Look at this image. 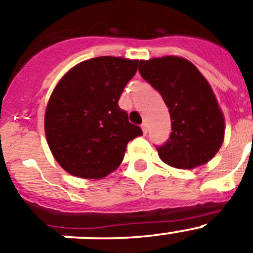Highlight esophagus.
Masks as SVG:
<instances>
[{"mask_svg":"<svg viewBox=\"0 0 253 253\" xmlns=\"http://www.w3.org/2000/svg\"><path fill=\"white\" fill-rule=\"evenodd\" d=\"M141 128H142L143 134L147 133V125H146V124H142V125H141Z\"/></svg>","mask_w":253,"mask_h":253,"instance_id":"obj_1","label":"esophagus"}]
</instances>
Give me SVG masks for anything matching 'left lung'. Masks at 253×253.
Instances as JSON below:
<instances>
[{"mask_svg":"<svg viewBox=\"0 0 253 253\" xmlns=\"http://www.w3.org/2000/svg\"><path fill=\"white\" fill-rule=\"evenodd\" d=\"M138 71L161 93L171 116L169 138L157 146L160 159L181 169L209 162L222 146L225 119L207 80L177 56L140 61Z\"/></svg>","mask_w":253,"mask_h":253,"instance_id":"8db88e82","label":"left lung"}]
</instances>
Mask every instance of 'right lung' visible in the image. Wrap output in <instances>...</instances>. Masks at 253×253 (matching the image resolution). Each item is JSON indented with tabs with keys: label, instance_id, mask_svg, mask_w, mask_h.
Masks as SVG:
<instances>
[{
	"label": "right lung",
	"instance_id": "1",
	"mask_svg": "<svg viewBox=\"0 0 253 253\" xmlns=\"http://www.w3.org/2000/svg\"><path fill=\"white\" fill-rule=\"evenodd\" d=\"M137 65L122 57L91 58L71 68L55 87L44 132L52 155L70 174L106 177L121 165L127 143L142 134L119 106Z\"/></svg>",
	"mask_w": 253,
	"mask_h": 253
}]
</instances>
